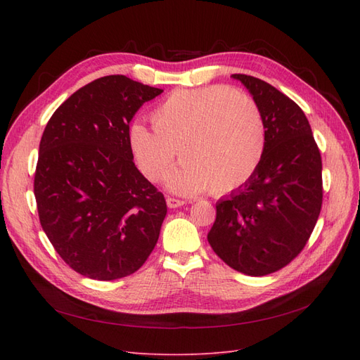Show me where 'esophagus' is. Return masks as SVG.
I'll use <instances>...</instances> for the list:
<instances>
[{"label": "esophagus", "instance_id": "34e87169", "mask_svg": "<svg viewBox=\"0 0 360 360\" xmlns=\"http://www.w3.org/2000/svg\"><path fill=\"white\" fill-rule=\"evenodd\" d=\"M184 204L183 200H177V198H171L168 197L167 198V205L169 207V209H177V207H181Z\"/></svg>", "mask_w": 360, "mask_h": 360}]
</instances>
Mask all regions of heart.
Masks as SVG:
<instances>
[{"label":"heart","mask_w":360,"mask_h":360,"mask_svg":"<svg viewBox=\"0 0 360 360\" xmlns=\"http://www.w3.org/2000/svg\"><path fill=\"white\" fill-rule=\"evenodd\" d=\"M153 127L134 123L129 147L143 176L159 180L179 155L183 162L165 179L169 191L198 195L240 188L266 150V124L252 97L225 85L177 90L151 112Z\"/></svg>","instance_id":"b5f03b06"}]
</instances>
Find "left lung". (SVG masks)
I'll return each instance as SVG.
<instances>
[{"instance_id":"left-lung-1","label":"left lung","mask_w":360,"mask_h":360,"mask_svg":"<svg viewBox=\"0 0 360 360\" xmlns=\"http://www.w3.org/2000/svg\"><path fill=\"white\" fill-rule=\"evenodd\" d=\"M231 78L246 86L263 114L266 150L250 179L216 202L207 240L231 269L264 276L296 258L317 224L321 156L297 103L254 76Z\"/></svg>"}]
</instances>
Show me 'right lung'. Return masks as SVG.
<instances>
[{"mask_svg": "<svg viewBox=\"0 0 360 360\" xmlns=\"http://www.w3.org/2000/svg\"><path fill=\"white\" fill-rule=\"evenodd\" d=\"M163 90L111 75L73 93L41 135L39 219L58 255L90 279L132 275L155 249L163 195L135 167L129 123Z\"/></svg>", "mask_w": 360, "mask_h": 360, "instance_id": "right-lung-1", "label": "right lung"}]
</instances>
